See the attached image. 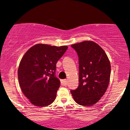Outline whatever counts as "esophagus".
Returning <instances> with one entry per match:
<instances>
[{
	"label": "esophagus",
	"instance_id": "esophagus-1",
	"mask_svg": "<svg viewBox=\"0 0 130 130\" xmlns=\"http://www.w3.org/2000/svg\"><path fill=\"white\" fill-rule=\"evenodd\" d=\"M61 83L62 86H66L67 84V79H64V80H61Z\"/></svg>",
	"mask_w": 130,
	"mask_h": 130
}]
</instances>
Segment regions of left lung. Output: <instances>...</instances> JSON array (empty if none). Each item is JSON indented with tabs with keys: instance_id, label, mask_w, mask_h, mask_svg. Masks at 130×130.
Segmentation results:
<instances>
[{
	"instance_id": "obj_1",
	"label": "left lung",
	"mask_w": 130,
	"mask_h": 130,
	"mask_svg": "<svg viewBox=\"0 0 130 130\" xmlns=\"http://www.w3.org/2000/svg\"><path fill=\"white\" fill-rule=\"evenodd\" d=\"M71 46L78 56L79 85L70 92L79 105L93 106L103 97L108 86L110 61L103 48L92 41H84Z\"/></svg>"
}]
</instances>
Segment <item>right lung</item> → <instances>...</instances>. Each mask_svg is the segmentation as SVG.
I'll return each mask as SVG.
<instances>
[{
  "label": "right lung",
  "instance_id": "add662e5",
  "mask_svg": "<svg viewBox=\"0 0 130 130\" xmlns=\"http://www.w3.org/2000/svg\"><path fill=\"white\" fill-rule=\"evenodd\" d=\"M67 48L66 46L37 44L22 57L18 69L19 82L32 104L45 107L54 101L60 84L55 75L56 63Z\"/></svg>",
  "mask_w": 130,
  "mask_h": 130
}]
</instances>
